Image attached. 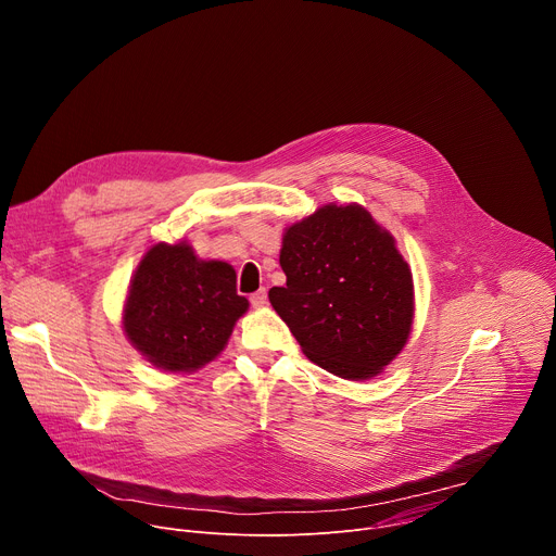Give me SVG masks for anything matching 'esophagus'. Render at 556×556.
Returning a JSON list of instances; mask_svg holds the SVG:
<instances>
[{"mask_svg": "<svg viewBox=\"0 0 556 556\" xmlns=\"http://www.w3.org/2000/svg\"><path fill=\"white\" fill-rule=\"evenodd\" d=\"M266 301H268V292H266V288H260L257 292H253V294H251V305H255V307L266 305Z\"/></svg>", "mask_w": 556, "mask_h": 556, "instance_id": "34e87169", "label": "esophagus"}]
</instances>
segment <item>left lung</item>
<instances>
[{"instance_id": "obj_1", "label": "left lung", "mask_w": 556, "mask_h": 556, "mask_svg": "<svg viewBox=\"0 0 556 556\" xmlns=\"http://www.w3.org/2000/svg\"><path fill=\"white\" fill-rule=\"evenodd\" d=\"M286 286L268 296L303 354L334 376H376L405 348L414 321L412 270L371 215L324 206L283 235Z\"/></svg>"}]
</instances>
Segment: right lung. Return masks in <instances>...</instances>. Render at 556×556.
Instances as JSON below:
<instances>
[{
    "mask_svg": "<svg viewBox=\"0 0 556 556\" xmlns=\"http://www.w3.org/2000/svg\"><path fill=\"white\" fill-rule=\"evenodd\" d=\"M247 309L232 266L202 262L189 244H155L134 275L123 328L155 367L193 371L222 352Z\"/></svg>",
    "mask_w": 556,
    "mask_h": 556,
    "instance_id": "right-lung-1",
    "label": "right lung"
}]
</instances>
